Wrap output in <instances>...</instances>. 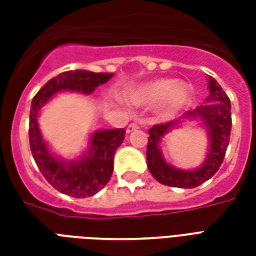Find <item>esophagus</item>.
I'll return each mask as SVG.
<instances>
[{"mask_svg":"<svg viewBox=\"0 0 256 256\" xmlns=\"http://www.w3.org/2000/svg\"><path fill=\"white\" fill-rule=\"evenodd\" d=\"M138 128H140L138 123L133 122V123H130V124H128L126 130H128V133H133V132H136V130H137Z\"/></svg>","mask_w":256,"mask_h":256,"instance_id":"obj_1","label":"esophagus"}]
</instances>
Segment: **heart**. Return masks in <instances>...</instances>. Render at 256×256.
<instances>
[{"mask_svg": "<svg viewBox=\"0 0 256 256\" xmlns=\"http://www.w3.org/2000/svg\"><path fill=\"white\" fill-rule=\"evenodd\" d=\"M189 100V89L185 84H176L172 79H159L134 94V101L138 104L155 106L162 102L163 115L170 116L178 112Z\"/></svg>", "mask_w": 256, "mask_h": 256, "instance_id": "heart-1", "label": "heart"}]
</instances>
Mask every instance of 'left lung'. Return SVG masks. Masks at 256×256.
Masks as SVG:
<instances>
[{
	"label": "left lung",
	"mask_w": 256,
	"mask_h": 256,
	"mask_svg": "<svg viewBox=\"0 0 256 256\" xmlns=\"http://www.w3.org/2000/svg\"><path fill=\"white\" fill-rule=\"evenodd\" d=\"M210 94L206 104L196 106L193 111H188L182 119L200 118L210 136V150L203 166L198 170L185 172L167 164L159 150V142L163 136L180 123V120L155 124L150 128L148 146H146V164L150 174L163 185L172 188H196L214 176L220 170L229 145L232 130L230 100L220 84L212 76H208Z\"/></svg>",
	"instance_id": "left-lung-1"
}]
</instances>
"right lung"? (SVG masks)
I'll use <instances>...</instances> for the list:
<instances>
[{"mask_svg": "<svg viewBox=\"0 0 256 256\" xmlns=\"http://www.w3.org/2000/svg\"><path fill=\"white\" fill-rule=\"evenodd\" d=\"M114 74L90 72L84 70L58 74L34 96L30 110L28 138L32 158L48 182L58 192L72 198H90L106 186L114 172V155L124 140V128L96 132L90 138L88 152L79 160L63 162L50 155L38 128V111L54 93L62 90L89 94L106 84Z\"/></svg>", "mask_w": 256, "mask_h": 256, "instance_id": "1", "label": "right lung"}]
</instances>
